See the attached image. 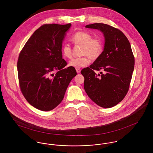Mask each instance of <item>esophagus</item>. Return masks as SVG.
Masks as SVG:
<instances>
[{
    "label": "esophagus",
    "instance_id": "obj_1",
    "mask_svg": "<svg viewBox=\"0 0 153 153\" xmlns=\"http://www.w3.org/2000/svg\"><path fill=\"white\" fill-rule=\"evenodd\" d=\"M76 71L77 73H80L81 72V69L79 68H75Z\"/></svg>",
    "mask_w": 153,
    "mask_h": 153
}]
</instances>
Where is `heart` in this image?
Returning <instances> with one entry per match:
<instances>
[{
	"label": "heart",
	"instance_id": "b5f03b06",
	"mask_svg": "<svg viewBox=\"0 0 153 153\" xmlns=\"http://www.w3.org/2000/svg\"><path fill=\"white\" fill-rule=\"evenodd\" d=\"M75 45H82V57L72 59L69 63V66L74 68H81L89 65L91 59H97L102 51V43L100 38H92L91 34L85 31H77L74 33L71 38ZM64 57L71 59L72 56V48L68 44H64L61 48Z\"/></svg>",
	"mask_w": 153,
	"mask_h": 153
}]
</instances>
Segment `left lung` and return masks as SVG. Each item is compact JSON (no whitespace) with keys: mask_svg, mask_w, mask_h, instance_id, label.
<instances>
[{"mask_svg":"<svg viewBox=\"0 0 153 153\" xmlns=\"http://www.w3.org/2000/svg\"><path fill=\"white\" fill-rule=\"evenodd\" d=\"M100 30L105 37L104 51L94 62L81 71L88 96L98 105L111 108L127 95L134 68L131 45L120 29L104 23L88 25ZM95 70L103 72L97 74Z\"/></svg>","mask_w":153,"mask_h":153,"instance_id":"left-lung-1","label":"left lung"}]
</instances>
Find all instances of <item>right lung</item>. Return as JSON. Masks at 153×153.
I'll use <instances>...</instances> for the list:
<instances>
[{"label": "right lung", "instance_id": "right-lung-1", "mask_svg": "<svg viewBox=\"0 0 153 153\" xmlns=\"http://www.w3.org/2000/svg\"><path fill=\"white\" fill-rule=\"evenodd\" d=\"M71 24H45L22 48L17 63L19 86L26 101L37 109H54L62 101L74 68H65L62 44ZM56 72L54 75L53 73Z\"/></svg>", "mask_w": 153, "mask_h": 153}]
</instances>
